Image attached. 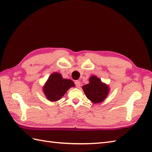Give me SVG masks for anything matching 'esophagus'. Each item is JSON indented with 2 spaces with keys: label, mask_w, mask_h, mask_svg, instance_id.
<instances>
[{
  "label": "esophagus",
  "mask_w": 152,
  "mask_h": 152,
  "mask_svg": "<svg viewBox=\"0 0 152 152\" xmlns=\"http://www.w3.org/2000/svg\"><path fill=\"white\" fill-rule=\"evenodd\" d=\"M74 83H75V85H76L77 88H79V87L80 86V82L79 81V80H76L75 82H74Z\"/></svg>",
  "instance_id": "1"
}]
</instances>
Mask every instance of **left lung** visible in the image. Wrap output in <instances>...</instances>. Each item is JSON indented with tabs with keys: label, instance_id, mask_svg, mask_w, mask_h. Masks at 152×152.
<instances>
[{
	"label": "left lung",
	"instance_id": "8db88e82",
	"mask_svg": "<svg viewBox=\"0 0 152 152\" xmlns=\"http://www.w3.org/2000/svg\"><path fill=\"white\" fill-rule=\"evenodd\" d=\"M82 89L88 99L94 103L104 101L108 93V87L101 82L96 76H93L89 78V83L82 87Z\"/></svg>",
	"mask_w": 152,
	"mask_h": 152
}]
</instances>
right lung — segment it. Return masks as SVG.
Returning <instances> with one entry per match:
<instances>
[{
	"mask_svg": "<svg viewBox=\"0 0 152 152\" xmlns=\"http://www.w3.org/2000/svg\"><path fill=\"white\" fill-rule=\"evenodd\" d=\"M74 86L72 80L63 79L59 73L54 72L49 77L44 87V93L47 99L55 102L59 100L71 87Z\"/></svg>",
	"mask_w": 152,
	"mask_h": 152,
	"instance_id": "right-lung-1",
	"label": "right lung"
}]
</instances>
